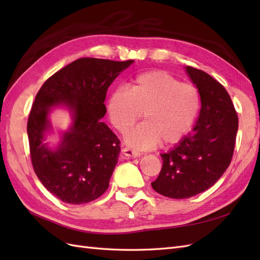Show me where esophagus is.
<instances>
[{
    "mask_svg": "<svg viewBox=\"0 0 260 260\" xmlns=\"http://www.w3.org/2000/svg\"><path fill=\"white\" fill-rule=\"evenodd\" d=\"M122 154L127 157V158H136L140 154L138 151H135V149H131L129 147H124L122 148Z\"/></svg>",
    "mask_w": 260,
    "mask_h": 260,
    "instance_id": "34e87169",
    "label": "esophagus"
}]
</instances>
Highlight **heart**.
<instances>
[{
  "mask_svg": "<svg viewBox=\"0 0 260 260\" xmlns=\"http://www.w3.org/2000/svg\"><path fill=\"white\" fill-rule=\"evenodd\" d=\"M200 107L195 86L181 83L160 70L137 76L130 90H114L107 102L109 119L120 132L127 131L143 112L145 121L124 136L125 143L137 149H149L160 141L164 144L179 142L191 130Z\"/></svg>",
  "mask_w": 260,
  "mask_h": 260,
  "instance_id": "obj_1",
  "label": "heart"
}]
</instances>
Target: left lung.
<instances>
[{
	"label": "left lung",
	"mask_w": 260,
	"mask_h": 260,
	"mask_svg": "<svg viewBox=\"0 0 260 260\" xmlns=\"http://www.w3.org/2000/svg\"><path fill=\"white\" fill-rule=\"evenodd\" d=\"M199 90L201 111L194 128L167 153L152 187L170 199H188L221 178L233 156L239 119L229 93L203 70L185 66Z\"/></svg>",
	"instance_id": "1"
}]
</instances>
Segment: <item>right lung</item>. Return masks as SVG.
Wrapping results in <instances>:
<instances>
[{"label":"right lung","instance_id":"obj_1","mask_svg":"<svg viewBox=\"0 0 260 260\" xmlns=\"http://www.w3.org/2000/svg\"><path fill=\"white\" fill-rule=\"evenodd\" d=\"M133 61L79 58L49 78L37 94L27 124L31 161L46 190L64 203H89L108 188L120 142L101 120L104 101L109 85ZM56 108L67 109L72 122L51 145L50 114Z\"/></svg>","mask_w":260,"mask_h":260}]
</instances>
